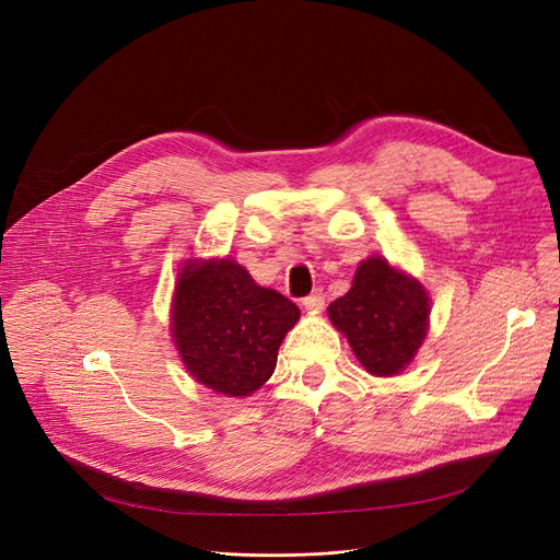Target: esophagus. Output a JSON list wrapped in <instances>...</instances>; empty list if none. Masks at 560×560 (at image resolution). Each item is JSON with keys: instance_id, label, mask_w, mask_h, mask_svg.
I'll use <instances>...</instances> for the list:
<instances>
[{"instance_id": "34e87169", "label": "esophagus", "mask_w": 560, "mask_h": 560, "mask_svg": "<svg viewBox=\"0 0 560 560\" xmlns=\"http://www.w3.org/2000/svg\"><path fill=\"white\" fill-rule=\"evenodd\" d=\"M323 305H325L323 291H314V293L307 295V299H303V307H305L307 312H320Z\"/></svg>"}]
</instances>
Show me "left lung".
<instances>
[{
	"label": "left lung",
	"mask_w": 560,
	"mask_h": 560,
	"mask_svg": "<svg viewBox=\"0 0 560 560\" xmlns=\"http://www.w3.org/2000/svg\"><path fill=\"white\" fill-rule=\"evenodd\" d=\"M371 375L390 377L409 366L430 325V295L424 287L393 269L382 257H369L357 267L352 287L327 307Z\"/></svg>",
	"instance_id": "1"
}]
</instances>
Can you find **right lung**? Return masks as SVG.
I'll return each instance as SVG.
<instances>
[{
  "label": "right lung",
  "mask_w": 560,
  "mask_h": 560,
  "mask_svg": "<svg viewBox=\"0 0 560 560\" xmlns=\"http://www.w3.org/2000/svg\"><path fill=\"white\" fill-rule=\"evenodd\" d=\"M301 310L259 287L235 259H187L172 305V337L189 375L228 398L265 384Z\"/></svg>",
  "instance_id": "right-lung-1"
}]
</instances>
